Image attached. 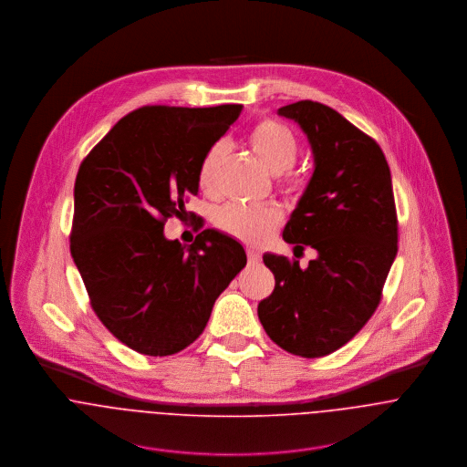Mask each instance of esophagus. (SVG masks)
<instances>
[{"label": "esophagus", "instance_id": "esophagus-1", "mask_svg": "<svg viewBox=\"0 0 467 467\" xmlns=\"http://www.w3.org/2000/svg\"><path fill=\"white\" fill-rule=\"evenodd\" d=\"M246 255H248V263H250V265H254V266H255V265H259V263H261V254H259L257 250L248 248V250H246Z\"/></svg>", "mask_w": 467, "mask_h": 467}]
</instances>
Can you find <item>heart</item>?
I'll return each instance as SVG.
<instances>
[{"mask_svg":"<svg viewBox=\"0 0 467 467\" xmlns=\"http://www.w3.org/2000/svg\"><path fill=\"white\" fill-rule=\"evenodd\" d=\"M248 143L255 154L265 161L269 171H289L298 158V140L282 122L265 119L257 122L248 134ZM226 145L213 143L201 158L198 169V185L202 191H212L217 169L224 158ZM282 223V210L275 204H241L230 202L217 210L215 224L221 232L246 243L263 244Z\"/></svg>","mask_w":467,"mask_h":467,"instance_id":"1","label":"heart"}]
</instances>
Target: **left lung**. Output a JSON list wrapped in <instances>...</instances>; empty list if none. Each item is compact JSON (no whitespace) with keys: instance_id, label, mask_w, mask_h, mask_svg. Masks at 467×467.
<instances>
[{"instance_id":"obj_1","label":"left lung","mask_w":467,"mask_h":467,"mask_svg":"<svg viewBox=\"0 0 467 467\" xmlns=\"http://www.w3.org/2000/svg\"><path fill=\"white\" fill-rule=\"evenodd\" d=\"M307 134L315 172L284 228L297 252H318L306 269L266 254L275 289L259 304L267 336L302 358L327 356L378 309L398 255V212L387 158L374 138L333 108L300 100L278 109Z\"/></svg>"}]
</instances>
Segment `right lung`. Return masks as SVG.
Returning a JSON list of instances; mask_svg holds the SVG:
<instances>
[{
	"label": "right lung",
	"instance_id": "add662e5",
	"mask_svg": "<svg viewBox=\"0 0 467 467\" xmlns=\"http://www.w3.org/2000/svg\"><path fill=\"white\" fill-rule=\"evenodd\" d=\"M241 104L143 106L120 119L82 160L75 180L69 252L106 329L145 356H171L204 331L217 296L246 266L232 237L200 230L191 246L163 226L198 196L204 152Z\"/></svg>",
	"mask_w": 467,
	"mask_h": 467
}]
</instances>
